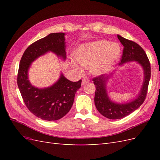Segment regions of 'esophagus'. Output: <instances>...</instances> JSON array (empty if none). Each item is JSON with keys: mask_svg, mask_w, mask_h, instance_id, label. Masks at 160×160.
Instances as JSON below:
<instances>
[{"mask_svg": "<svg viewBox=\"0 0 160 160\" xmlns=\"http://www.w3.org/2000/svg\"><path fill=\"white\" fill-rule=\"evenodd\" d=\"M89 82V81L88 79H83V80H82L81 85H85V84H87V83H88Z\"/></svg>", "mask_w": 160, "mask_h": 160, "instance_id": "1", "label": "esophagus"}]
</instances>
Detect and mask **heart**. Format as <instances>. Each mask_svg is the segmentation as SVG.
<instances>
[{"label": "heart", "mask_w": 160, "mask_h": 160, "mask_svg": "<svg viewBox=\"0 0 160 160\" xmlns=\"http://www.w3.org/2000/svg\"><path fill=\"white\" fill-rule=\"evenodd\" d=\"M75 59L70 65L77 71L81 67H90V71L95 75H103L112 69L119 59L121 48L118 43L108 40H98L83 43L75 48L72 52Z\"/></svg>", "instance_id": "obj_1"}]
</instances>
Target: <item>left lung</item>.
<instances>
[{"label": "left lung", "mask_w": 160, "mask_h": 160, "mask_svg": "<svg viewBox=\"0 0 160 160\" xmlns=\"http://www.w3.org/2000/svg\"><path fill=\"white\" fill-rule=\"evenodd\" d=\"M118 38L124 47L119 66L135 61L142 67L143 81L136 98L126 103H117L111 100L108 95L107 86L113 73L103 75L93 79L95 85V105L97 109L104 117L111 119H122L139 108L146 99L149 82L151 77V67L146 53L136 42L118 35Z\"/></svg>", "instance_id": "left-lung-1"}]
</instances>
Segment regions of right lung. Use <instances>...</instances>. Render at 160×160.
Here are the masks:
<instances>
[{
    "instance_id": "obj_1",
    "label": "right lung",
    "mask_w": 160,
    "mask_h": 160,
    "mask_svg": "<svg viewBox=\"0 0 160 160\" xmlns=\"http://www.w3.org/2000/svg\"><path fill=\"white\" fill-rule=\"evenodd\" d=\"M65 33H51L33 42L24 52L19 65L17 84L27 108L37 118L46 121L62 118L70 111L75 95L81 88V80L72 82L62 73L50 87L38 88L31 84L28 70L38 57L51 52L65 61Z\"/></svg>"
}]
</instances>
